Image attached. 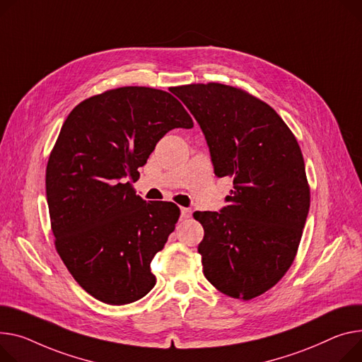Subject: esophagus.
<instances>
[{"label": "esophagus", "instance_id": "obj_1", "mask_svg": "<svg viewBox=\"0 0 362 362\" xmlns=\"http://www.w3.org/2000/svg\"><path fill=\"white\" fill-rule=\"evenodd\" d=\"M180 216L182 218H190L192 216V209L190 208H180Z\"/></svg>", "mask_w": 362, "mask_h": 362}]
</instances>
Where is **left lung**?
<instances>
[{
  "mask_svg": "<svg viewBox=\"0 0 362 362\" xmlns=\"http://www.w3.org/2000/svg\"><path fill=\"white\" fill-rule=\"evenodd\" d=\"M194 115L214 173L233 177L220 211L195 212L205 278L233 298L267 293L290 269L310 208L298 142L281 116L252 94L218 83L175 87Z\"/></svg>",
  "mask_w": 362,
  "mask_h": 362,
  "instance_id": "1",
  "label": "left lung"
}]
</instances>
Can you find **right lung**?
<instances>
[{
  "label": "right lung",
  "instance_id": "1",
  "mask_svg": "<svg viewBox=\"0 0 362 362\" xmlns=\"http://www.w3.org/2000/svg\"><path fill=\"white\" fill-rule=\"evenodd\" d=\"M175 128H194V120L170 93L150 87L93 95L61 128L46 167L55 246L69 274L99 301L129 304L156 285L150 264L180 211L144 201L131 179Z\"/></svg>",
  "mask_w": 362,
  "mask_h": 362
}]
</instances>
